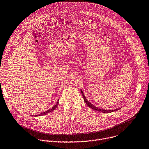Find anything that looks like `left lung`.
Listing matches in <instances>:
<instances>
[{
    "label": "left lung",
    "mask_w": 149,
    "mask_h": 149,
    "mask_svg": "<svg viewBox=\"0 0 149 149\" xmlns=\"http://www.w3.org/2000/svg\"><path fill=\"white\" fill-rule=\"evenodd\" d=\"M81 93L82 96H83L84 100L85 103L87 104V105H88V107H89L93 109V110H96V111H97L102 112H104V113H110V112H112L116 111H117V110L118 109H112V110L110 109V110H108V109H101V108H97V107H96L95 106L93 105L92 104H91V103L87 100V99H86V97L85 96V95H84V92H82L81 90Z\"/></svg>",
    "instance_id": "left-lung-1"
}]
</instances>
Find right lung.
Segmentation results:
<instances>
[{
  "instance_id": "add662e5",
  "label": "right lung",
  "mask_w": 149,
  "mask_h": 149,
  "mask_svg": "<svg viewBox=\"0 0 149 149\" xmlns=\"http://www.w3.org/2000/svg\"><path fill=\"white\" fill-rule=\"evenodd\" d=\"M58 105V100L57 101V102L56 103V104L53 107H52V108H51V109H48V110H47V111H45V112H42V113H40V114H38V115H35V117H38V116H41V115H46V114H47L48 113H49V112H52L53 110H54L56 108H57V105ZM33 116V115H32Z\"/></svg>"
}]
</instances>
